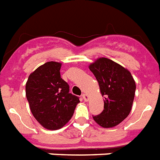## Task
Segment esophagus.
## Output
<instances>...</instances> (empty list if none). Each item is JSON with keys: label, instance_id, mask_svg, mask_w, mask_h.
<instances>
[{"label": "esophagus", "instance_id": "1", "mask_svg": "<svg viewBox=\"0 0 160 160\" xmlns=\"http://www.w3.org/2000/svg\"><path fill=\"white\" fill-rule=\"evenodd\" d=\"M82 97H83V98H84V101H88V100H89V95H88L87 93H83Z\"/></svg>", "mask_w": 160, "mask_h": 160}]
</instances>
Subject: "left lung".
<instances>
[{
    "label": "left lung",
    "mask_w": 160,
    "mask_h": 160,
    "mask_svg": "<svg viewBox=\"0 0 160 160\" xmlns=\"http://www.w3.org/2000/svg\"><path fill=\"white\" fill-rule=\"evenodd\" d=\"M98 80L104 98V107L93 120L105 128L115 127L122 122L132 110L136 83L127 69L108 58H98L89 66Z\"/></svg>",
    "instance_id": "left-lung-1"
}]
</instances>
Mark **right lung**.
Masks as SVG:
<instances>
[{
    "label": "right lung",
    "mask_w": 160,
    "mask_h": 160,
    "mask_svg": "<svg viewBox=\"0 0 160 160\" xmlns=\"http://www.w3.org/2000/svg\"><path fill=\"white\" fill-rule=\"evenodd\" d=\"M61 67L59 62H46L29 75L26 83V98L31 112L48 130L64 127L80 102L79 97L69 93V84L61 78Z\"/></svg>",
    "instance_id": "add662e5"
}]
</instances>
